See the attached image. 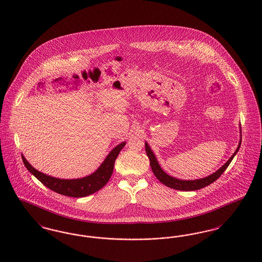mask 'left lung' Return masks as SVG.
<instances>
[{
  "label": "left lung",
  "mask_w": 262,
  "mask_h": 262,
  "mask_svg": "<svg viewBox=\"0 0 262 262\" xmlns=\"http://www.w3.org/2000/svg\"><path fill=\"white\" fill-rule=\"evenodd\" d=\"M241 143H242V130H241V139H239V143L237 145V148L235 153L231 156V158L225 163L224 165L218 170L216 171L215 173L208 176V177H205L203 179H200V180H192V181H184V180H180V179H177L174 177H171L168 174H166L160 165L158 164V161L154 155V153L152 152V150L150 149L149 145L147 142H145V151H146V154L148 156L150 160V166H151V169H152V172L155 174V177L164 184L165 186H167L168 187H171V188H174V189H178V190H185V191H190V190H198L200 189L202 187H207L209 186L210 184H212L213 182H215L221 174L224 173L225 170L228 168V166L230 165V163L232 162L233 158L235 157V155L237 154V151L239 149V146H241Z\"/></svg>",
  "instance_id": "obj_1"
}]
</instances>
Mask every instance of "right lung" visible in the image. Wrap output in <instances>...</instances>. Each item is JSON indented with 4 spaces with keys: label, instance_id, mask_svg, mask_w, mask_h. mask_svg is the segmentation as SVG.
<instances>
[{
    "label": "right lung",
    "instance_id": "add662e5",
    "mask_svg": "<svg viewBox=\"0 0 262 262\" xmlns=\"http://www.w3.org/2000/svg\"><path fill=\"white\" fill-rule=\"evenodd\" d=\"M125 145V141L117 145L108 154L104 162L100 165L99 168L93 174H89L85 178L75 179V180L57 179V178L50 177L48 174H43L37 171L36 169H34L29 163L27 162L24 155H21V158L27 170L34 177H36V179L39 180L45 187L66 196L84 198L98 191L108 183L113 174L115 161L120 151L124 148Z\"/></svg>",
    "mask_w": 262,
    "mask_h": 262
}]
</instances>
